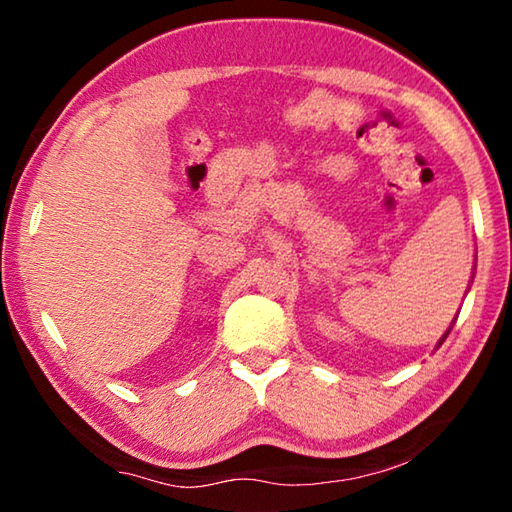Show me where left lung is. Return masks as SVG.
Returning <instances> with one entry per match:
<instances>
[{
  "label": "left lung",
  "mask_w": 512,
  "mask_h": 512,
  "mask_svg": "<svg viewBox=\"0 0 512 512\" xmlns=\"http://www.w3.org/2000/svg\"><path fill=\"white\" fill-rule=\"evenodd\" d=\"M449 332H452V327H449V329H447V332H445V336H443V339H440V341H438V345H443V341L447 339V334H449Z\"/></svg>",
  "instance_id": "obj_1"
}]
</instances>
